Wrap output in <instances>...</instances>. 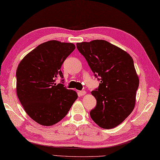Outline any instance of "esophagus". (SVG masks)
Here are the masks:
<instances>
[{
  "mask_svg": "<svg viewBox=\"0 0 160 160\" xmlns=\"http://www.w3.org/2000/svg\"><path fill=\"white\" fill-rule=\"evenodd\" d=\"M79 93L80 96H84L85 93H86V92H85V91H79Z\"/></svg>",
  "mask_w": 160,
  "mask_h": 160,
  "instance_id": "34e87169",
  "label": "esophagus"
}]
</instances>
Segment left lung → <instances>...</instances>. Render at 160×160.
Listing matches in <instances>:
<instances>
[{
	"mask_svg": "<svg viewBox=\"0 0 160 160\" xmlns=\"http://www.w3.org/2000/svg\"><path fill=\"white\" fill-rule=\"evenodd\" d=\"M100 83L92 94L96 100L90 117L97 125L111 129L122 123L134 110L139 78L129 53L109 42L93 40L77 42Z\"/></svg>",
	"mask_w": 160,
	"mask_h": 160,
	"instance_id": "1",
	"label": "left lung"
}]
</instances>
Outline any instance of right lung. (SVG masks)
I'll use <instances>...</instances> for the list:
<instances>
[{
    "instance_id": "right-lung-1",
    "label": "right lung",
    "mask_w": 160,
    "mask_h": 160,
    "mask_svg": "<svg viewBox=\"0 0 160 160\" xmlns=\"http://www.w3.org/2000/svg\"><path fill=\"white\" fill-rule=\"evenodd\" d=\"M75 49L71 42L49 41L37 46L19 62L17 95L26 113L40 125L51 126L59 122L78 98L75 91L56 83L57 78H63L62 64Z\"/></svg>"
}]
</instances>
